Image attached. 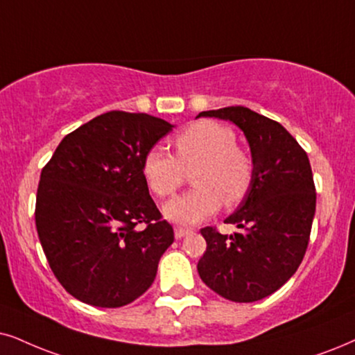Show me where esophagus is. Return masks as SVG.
<instances>
[{
    "mask_svg": "<svg viewBox=\"0 0 355 355\" xmlns=\"http://www.w3.org/2000/svg\"><path fill=\"white\" fill-rule=\"evenodd\" d=\"M191 232V230H188V227H175V237L177 239H182V237L188 236Z\"/></svg>",
    "mask_w": 355,
    "mask_h": 355,
    "instance_id": "34e87169",
    "label": "esophagus"
}]
</instances>
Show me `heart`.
Instances as JSON below:
<instances>
[{
    "mask_svg": "<svg viewBox=\"0 0 355 355\" xmlns=\"http://www.w3.org/2000/svg\"><path fill=\"white\" fill-rule=\"evenodd\" d=\"M236 132L218 121H198L173 139L175 157L150 149L142 160V175L160 198L182 187L191 172V191L164 205V216L173 223L196 224L213 216L221 205H239L254 182L252 157L237 147Z\"/></svg>",
    "mask_w": 355,
    "mask_h": 355,
    "instance_id": "1",
    "label": "heart"
}]
</instances>
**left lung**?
I'll use <instances>...</instances> for the list:
<instances>
[{"instance_id":"left-lung-1","label":"left lung","mask_w":355,"mask_h":355,"mask_svg":"<svg viewBox=\"0 0 355 355\" xmlns=\"http://www.w3.org/2000/svg\"><path fill=\"white\" fill-rule=\"evenodd\" d=\"M231 121L244 132L254 162V182L239 208L224 223L241 232L226 236L203 227L206 252L201 280L223 298L252 303L277 291L297 272L306 252L316 209L308 155L277 121L244 106L203 111Z\"/></svg>"}]
</instances>
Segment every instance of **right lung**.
Returning a JSON list of instances; mask_svg holds the SVG:
<instances>
[{
  "label": "right lung",
  "mask_w": 355,
  "mask_h": 355,
  "mask_svg": "<svg viewBox=\"0 0 355 355\" xmlns=\"http://www.w3.org/2000/svg\"><path fill=\"white\" fill-rule=\"evenodd\" d=\"M172 128L146 113L110 111L67 134L42 168L39 241L53 275L80 302L119 308L154 282L173 227L150 198L142 160Z\"/></svg>",
  "instance_id": "obj_1"
}]
</instances>
